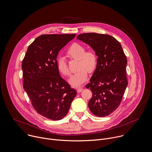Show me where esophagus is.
I'll list each match as a JSON object with an SVG mask.
<instances>
[{
  "mask_svg": "<svg viewBox=\"0 0 152 152\" xmlns=\"http://www.w3.org/2000/svg\"><path fill=\"white\" fill-rule=\"evenodd\" d=\"M82 90H83V88H81V87H79L77 89V91L78 93H80Z\"/></svg>",
  "mask_w": 152,
  "mask_h": 152,
  "instance_id": "34e87169",
  "label": "esophagus"
}]
</instances>
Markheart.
<instances>
[{"label":"heart","instance_id":"heart-1","mask_svg":"<svg viewBox=\"0 0 152 152\" xmlns=\"http://www.w3.org/2000/svg\"><path fill=\"white\" fill-rule=\"evenodd\" d=\"M67 56L71 59L77 60L76 69L78 71L69 79L73 86H79L87 79L88 72H93L98 65V56L94 50L86 51V48L79 43L72 44L67 50ZM57 66L58 71L65 76L70 75L66 60L63 57L57 59Z\"/></svg>","mask_w":152,"mask_h":152}]
</instances>
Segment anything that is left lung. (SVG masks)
<instances>
[{
    "instance_id": "obj_1",
    "label": "left lung",
    "mask_w": 152,
    "mask_h": 152,
    "mask_svg": "<svg viewBox=\"0 0 152 152\" xmlns=\"http://www.w3.org/2000/svg\"><path fill=\"white\" fill-rule=\"evenodd\" d=\"M77 38L89 45L98 56L97 67L86 86L92 92L88 108L96 116L108 115L120 104L128 85L126 56L120 43L109 35L86 33Z\"/></svg>"
}]
</instances>
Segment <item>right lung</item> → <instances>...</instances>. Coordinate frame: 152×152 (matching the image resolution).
<instances>
[{
  "mask_svg": "<svg viewBox=\"0 0 152 152\" xmlns=\"http://www.w3.org/2000/svg\"><path fill=\"white\" fill-rule=\"evenodd\" d=\"M75 36L42 35L28 47L23 60V88L36 111L50 120L64 118L77 95L57 66L58 51Z\"/></svg>",
  "mask_w": 152,
  "mask_h": 152,
  "instance_id": "obj_1",
  "label": "right lung"
}]
</instances>
